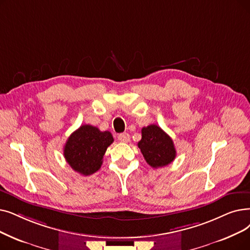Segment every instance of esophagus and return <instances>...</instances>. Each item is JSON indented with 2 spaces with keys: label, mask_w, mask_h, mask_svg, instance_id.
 Masks as SVG:
<instances>
[{
  "label": "esophagus",
  "mask_w": 250,
  "mask_h": 250,
  "mask_svg": "<svg viewBox=\"0 0 250 250\" xmlns=\"http://www.w3.org/2000/svg\"><path fill=\"white\" fill-rule=\"evenodd\" d=\"M118 140L121 141L122 143H127L129 139H131V137H129V135L127 133H123V134H119L118 135Z\"/></svg>",
  "instance_id": "obj_1"
}]
</instances>
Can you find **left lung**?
<instances>
[{"instance_id": "left-lung-1", "label": "left lung", "mask_w": 250, "mask_h": 250, "mask_svg": "<svg viewBox=\"0 0 250 250\" xmlns=\"http://www.w3.org/2000/svg\"><path fill=\"white\" fill-rule=\"evenodd\" d=\"M138 147L147 164L154 168L168 166L176 158V148L171 138L156 125L142 128V139Z\"/></svg>"}]
</instances>
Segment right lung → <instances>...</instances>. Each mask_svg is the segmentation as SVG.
Wrapping results in <instances>:
<instances>
[{
    "label": "right lung",
    "instance_id": "obj_1",
    "mask_svg": "<svg viewBox=\"0 0 250 250\" xmlns=\"http://www.w3.org/2000/svg\"><path fill=\"white\" fill-rule=\"evenodd\" d=\"M112 143L110 132H101L98 127L83 125L69 136L64 145L63 154L73 170L90 176L99 170L105 152Z\"/></svg>",
    "mask_w": 250,
    "mask_h": 250
}]
</instances>
